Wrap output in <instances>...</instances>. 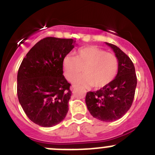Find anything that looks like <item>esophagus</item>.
I'll return each mask as SVG.
<instances>
[{"instance_id": "esophagus-1", "label": "esophagus", "mask_w": 155, "mask_h": 155, "mask_svg": "<svg viewBox=\"0 0 155 155\" xmlns=\"http://www.w3.org/2000/svg\"><path fill=\"white\" fill-rule=\"evenodd\" d=\"M75 87H76V86H75L74 85H73L71 86V87H70V90H71L72 91H74V89H75Z\"/></svg>"}]
</instances>
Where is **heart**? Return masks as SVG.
Segmentation results:
<instances>
[{
    "mask_svg": "<svg viewBox=\"0 0 155 155\" xmlns=\"http://www.w3.org/2000/svg\"><path fill=\"white\" fill-rule=\"evenodd\" d=\"M64 74L71 81L82 71L85 74L76 78L73 83L96 88L107 86L114 80L118 71V61L112 53L94 46L81 48L75 56L66 55L63 59Z\"/></svg>",
    "mask_w": 155,
    "mask_h": 155,
    "instance_id": "heart-1",
    "label": "heart"
}]
</instances>
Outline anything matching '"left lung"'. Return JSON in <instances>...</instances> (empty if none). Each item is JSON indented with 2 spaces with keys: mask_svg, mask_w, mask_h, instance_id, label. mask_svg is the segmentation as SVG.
<instances>
[{
  "mask_svg": "<svg viewBox=\"0 0 155 155\" xmlns=\"http://www.w3.org/2000/svg\"><path fill=\"white\" fill-rule=\"evenodd\" d=\"M115 53L118 61L116 77L97 91L87 92L85 103L94 118L106 122L121 118L131 107L137 84L132 61L118 46L106 43Z\"/></svg>",
  "mask_w": 155,
  "mask_h": 155,
  "instance_id": "left-lung-1",
  "label": "left lung"
}]
</instances>
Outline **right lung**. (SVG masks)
Here are the masks:
<instances>
[{
    "label": "right lung",
    "mask_w": 155,
    "mask_h": 155,
    "mask_svg": "<svg viewBox=\"0 0 155 155\" xmlns=\"http://www.w3.org/2000/svg\"><path fill=\"white\" fill-rule=\"evenodd\" d=\"M74 43L73 39L43 38L30 49L18 68V101L29 119L38 125L54 126L68 114L72 92L62 62Z\"/></svg>",
    "instance_id": "right-lung-1"
}]
</instances>
